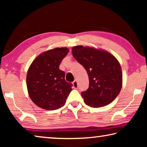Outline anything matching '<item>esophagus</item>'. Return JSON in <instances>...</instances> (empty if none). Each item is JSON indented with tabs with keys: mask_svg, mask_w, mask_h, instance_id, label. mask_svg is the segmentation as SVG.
I'll return each instance as SVG.
<instances>
[{
	"mask_svg": "<svg viewBox=\"0 0 147 147\" xmlns=\"http://www.w3.org/2000/svg\"><path fill=\"white\" fill-rule=\"evenodd\" d=\"M73 88L74 89H77L78 88V82H77V80H74L73 82Z\"/></svg>",
	"mask_w": 147,
	"mask_h": 147,
	"instance_id": "esophagus-1",
	"label": "esophagus"
}]
</instances>
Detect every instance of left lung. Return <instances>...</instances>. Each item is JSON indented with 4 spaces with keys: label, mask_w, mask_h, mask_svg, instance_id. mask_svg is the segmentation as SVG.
Segmentation results:
<instances>
[{
    "label": "left lung",
    "mask_w": 147,
    "mask_h": 147,
    "mask_svg": "<svg viewBox=\"0 0 147 147\" xmlns=\"http://www.w3.org/2000/svg\"><path fill=\"white\" fill-rule=\"evenodd\" d=\"M72 53L88 74L89 88L81 93L86 105L100 108L112 102L120 93L123 83L117 59L108 52L89 47H74Z\"/></svg>",
    "instance_id": "8db88e82"
}]
</instances>
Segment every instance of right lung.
I'll list each match as a JSON object with an SVG mask.
<instances>
[{"instance_id": "add662e5", "label": "right lung", "mask_w": 147, "mask_h": 147, "mask_svg": "<svg viewBox=\"0 0 147 147\" xmlns=\"http://www.w3.org/2000/svg\"><path fill=\"white\" fill-rule=\"evenodd\" d=\"M69 49L56 48L41 54L30 66L26 75L28 94L34 104L46 110L63 107L73 84L65 80V72L59 64Z\"/></svg>"}]
</instances>
